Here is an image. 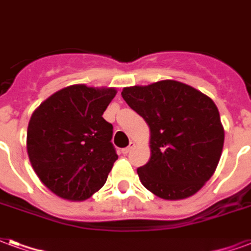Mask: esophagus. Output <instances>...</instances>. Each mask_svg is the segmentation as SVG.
Segmentation results:
<instances>
[{
	"instance_id": "34e87169",
	"label": "esophagus",
	"mask_w": 251,
	"mask_h": 251,
	"mask_svg": "<svg viewBox=\"0 0 251 251\" xmlns=\"http://www.w3.org/2000/svg\"><path fill=\"white\" fill-rule=\"evenodd\" d=\"M133 147H134V143H133V142H130L129 146L125 147V149H124V150H122V152H124V154H129L130 151L133 150Z\"/></svg>"
}]
</instances>
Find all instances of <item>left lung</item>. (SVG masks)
<instances>
[{
	"label": "left lung",
	"instance_id": "8db88e82",
	"mask_svg": "<svg viewBox=\"0 0 251 251\" xmlns=\"http://www.w3.org/2000/svg\"><path fill=\"white\" fill-rule=\"evenodd\" d=\"M121 95L150 127L151 158L137 170L142 184L166 200L196 194L223 152L224 127L215 102L175 80L124 88Z\"/></svg>",
	"mask_w": 251,
	"mask_h": 251
}]
</instances>
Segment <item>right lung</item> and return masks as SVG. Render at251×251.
<instances>
[{"mask_svg":"<svg viewBox=\"0 0 251 251\" xmlns=\"http://www.w3.org/2000/svg\"><path fill=\"white\" fill-rule=\"evenodd\" d=\"M116 93L114 88L71 85L32 113L28 158L42 183L57 196L80 201L105 184L118 155L113 125L102 114Z\"/></svg>","mask_w":251,"mask_h":251,"instance_id":"add662e5","label":"right lung"}]
</instances>
